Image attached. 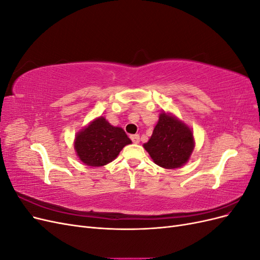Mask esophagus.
<instances>
[{"instance_id":"34e87169","label":"esophagus","mask_w":260,"mask_h":260,"mask_svg":"<svg viewBox=\"0 0 260 260\" xmlns=\"http://www.w3.org/2000/svg\"><path fill=\"white\" fill-rule=\"evenodd\" d=\"M130 138H131V140H132V142H133V143L138 144V143L140 142V136H139V135H133V136H130Z\"/></svg>"}]
</instances>
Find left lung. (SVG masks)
Returning a JSON list of instances; mask_svg holds the SVG:
<instances>
[{
    "mask_svg": "<svg viewBox=\"0 0 260 260\" xmlns=\"http://www.w3.org/2000/svg\"><path fill=\"white\" fill-rule=\"evenodd\" d=\"M144 148L158 166L175 169L182 166L190 158L194 148L193 133L176 117L161 113Z\"/></svg>",
    "mask_w": 260,
    "mask_h": 260,
    "instance_id": "left-lung-1",
    "label": "left lung"
}]
</instances>
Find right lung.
<instances>
[{"instance_id":"obj_1","label":"right lung","mask_w":260,"mask_h":260,"mask_svg":"<svg viewBox=\"0 0 260 260\" xmlns=\"http://www.w3.org/2000/svg\"><path fill=\"white\" fill-rule=\"evenodd\" d=\"M131 143L125 132L100 117L78 133L75 148L81 161L100 167L113 161L121 149Z\"/></svg>"}]
</instances>
